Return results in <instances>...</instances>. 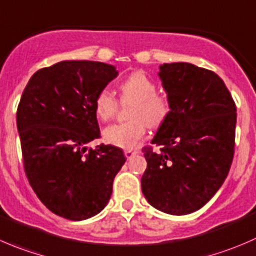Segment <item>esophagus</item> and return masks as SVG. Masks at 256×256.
Instances as JSON below:
<instances>
[{"label":"esophagus","mask_w":256,"mask_h":256,"mask_svg":"<svg viewBox=\"0 0 256 256\" xmlns=\"http://www.w3.org/2000/svg\"><path fill=\"white\" fill-rule=\"evenodd\" d=\"M136 153H138V152H136V150H132V149H127V150H124V156H126V158H127V159L133 158V156H136Z\"/></svg>","instance_id":"obj_1"}]
</instances>
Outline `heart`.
Returning <instances> with one entry per match:
<instances>
[{
    "mask_svg": "<svg viewBox=\"0 0 256 256\" xmlns=\"http://www.w3.org/2000/svg\"><path fill=\"white\" fill-rule=\"evenodd\" d=\"M120 102L127 104L128 118L124 123L108 126L103 130L107 143L120 148H136L146 136L148 126L159 128L172 112V103L166 93L156 92V84L142 70L130 73L118 86ZM120 110V100L110 90H102L94 100V112L100 120H112Z\"/></svg>",
    "mask_w": 256,
    "mask_h": 256,
    "instance_id": "b5f03b06",
    "label": "heart"
}]
</instances>
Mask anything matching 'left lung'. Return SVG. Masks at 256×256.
<instances>
[{"label":"left lung","instance_id":"left-lung-1","mask_svg":"<svg viewBox=\"0 0 256 256\" xmlns=\"http://www.w3.org/2000/svg\"><path fill=\"white\" fill-rule=\"evenodd\" d=\"M172 103L168 120L144 146L142 192L150 206L173 215L206 206L229 173L235 150L236 106L222 78L192 63L160 66Z\"/></svg>","mask_w":256,"mask_h":256}]
</instances>
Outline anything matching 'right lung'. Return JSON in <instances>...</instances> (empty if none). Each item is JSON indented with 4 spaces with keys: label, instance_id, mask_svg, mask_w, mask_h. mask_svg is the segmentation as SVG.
<instances>
[{
    "label": "right lung",
    "instance_id": "right-lung-1",
    "mask_svg": "<svg viewBox=\"0 0 256 256\" xmlns=\"http://www.w3.org/2000/svg\"><path fill=\"white\" fill-rule=\"evenodd\" d=\"M117 76L107 63L62 60L37 70L22 93L17 129L24 173L40 200L66 219L100 213L126 162L118 146H86L100 138L96 96Z\"/></svg>",
    "mask_w": 256,
    "mask_h": 256
}]
</instances>
